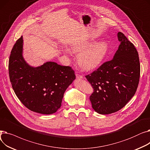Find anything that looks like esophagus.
Here are the masks:
<instances>
[{
	"label": "esophagus",
	"instance_id": "esophagus-1",
	"mask_svg": "<svg viewBox=\"0 0 150 150\" xmlns=\"http://www.w3.org/2000/svg\"><path fill=\"white\" fill-rule=\"evenodd\" d=\"M76 76L77 78H79V79H83V76L82 75L78 74H76Z\"/></svg>",
	"mask_w": 150,
	"mask_h": 150
}]
</instances>
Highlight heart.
Here are the masks:
<instances>
[{
	"label": "heart",
	"mask_w": 150,
	"mask_h": 150,
	"mask_svg": "<svg viewBox=\"0 0 150 150\" xmlns=\"http://www.w3.org/2000/svg\"><path fill=\"white\" fill-rule=\"evenodd\" d=\"M91 42H83L72 45L74 52L79 53L77 60L80 67L86 70H91L100 66L107 56L109 44L105 41H100L91 46Z\"/></svg>",
	"instance_id": "heart-1"
}]
</instances>
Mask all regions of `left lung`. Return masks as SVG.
Wrapping results in <instances>:
<instances>
[{"label": "left lung", "mask_w": 150, "mask_h": 150, "mask_svg": "<svg viewBox=\"0 0 150 150\" xmlns=\"http://www.w3.org/2000/svg\"><path fill=\"white\" fill-rule=\"evenodd\" d=\"M114 58L86 75L93 89L89 97L92 108L100 114H109L123 108L134 96L140 78V66L135 46L122 32Z\"/></svg>", "instance_id": "8db88e82"}]
</instances>
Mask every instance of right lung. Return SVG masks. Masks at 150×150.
Returning a JSON list of instances; mask_svg holds the SVG:
<instances>
[{
  "label": "right lung",
  "mask_w": 150,
  "mask_h": 150,
  "mask_svg": "<svg viewBox=\"0 0 150 150\" xmlns=\"http://www.w3.org/2000/svg\"><path fill=\"white\" fill-rule=\"evenodd\" d=\"M22 36L14 44L9 59L12 88L21 103L30 111L52 114L61 107L64 93L75 79L74 70L54 62L29 66L22 57Z\"/></svg>",
  "instance_id": "right-lung-1"
}]
</instances>
